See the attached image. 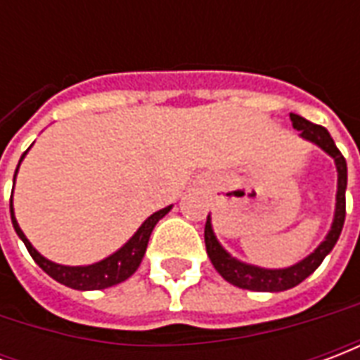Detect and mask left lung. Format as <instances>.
I'll return each mask as SVG.
<instances>
[{"label":"left lung","instance_id":"left-lung-1","mask_svg":"<svg viewBox=\"0 0 360 360\" xmlns=\"http://www.w3.org/2000/svg\"><path fill=\"white\" fill-rule=\"evenodd\" d=\"M289 117H291L293 129H297L301 133V139L316 144L320 150H324L335 164V169H338V193H335V210H333L332 227L324 237V241L320 243L309 257H304L302 260L287 266V268H262V266L249 264V262H243L239 258L231 257L221 247V243L218 241V237L214 233L212 218L208 214L206 227H204V243H206V252L210 257L212 266L231 285L249 289V291L278 293V291H287L291 287L299 285L332 252L335 243L340 239L343 221H345V188H347V162H345V158L341 156V152L338 150L335 142H333V139L324 127L314 125V123H310V121L297 115V113H289Z\"/></svg>","mask_w":360,"mask_h":360}]
</instances>
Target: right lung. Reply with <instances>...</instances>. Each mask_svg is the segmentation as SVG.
Here are the masks:
<instances>
[{
    "label": "right lung",
    "mask_w": 360,
    "mask_h": 360,
    "mask_svg": "<svg viewBox=\"0 0 360 360\" xmlns=\"http://www.w3.org/2000/svg\"><path fill=\"white\" fill-rule=\"evenodd\" d=\"M30 150V148H28ZM28 150L20 156V162L25 160V156L28 154ZM19 165L15 169V177L13 181L17 179V173H19ZM11 221L15 231L20 237V241L25 243V247L30 252V257L34 258V262L40 268H42L50 278H53L59 283L63 285L71 287V289H79V291H96V289H105V287L117 285L121 281H125L127 278H131L134 271L139 270L141 266L142 258H144V252H146V247H148V239L152 235V229L156 227V224L160 219L164 218L167 212L172 210V206L167 208H162V210L154 212L148 219L142 221V226L134 231V235L129 239V241L117 249L113 255L110 257L102 258L98 260L94 264H86V266H65V264H58V262H51L46 257H42L38 250L32 247V243L28 241L27 235L22 233L20 229L19 221L15 218V210H13V193H11Z\"/></svg>",
    "instance_id": "1"
}]
</instances>
